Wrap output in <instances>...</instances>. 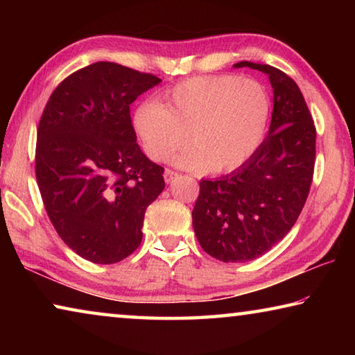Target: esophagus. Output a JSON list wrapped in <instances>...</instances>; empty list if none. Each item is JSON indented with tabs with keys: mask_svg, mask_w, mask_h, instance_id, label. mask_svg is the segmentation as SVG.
<instances>
[{
	"mask_svg": "<svg viewBox=\"0 0 355 355\" xmlns=\"http://www.w3.org/2000/svg\"><path fill=\"white\" fill-rule=\"evenodd\" d=\"M177 177H178V172L172 171V169H166V171H164V180H166V183L173 182V178H177Z\"/></svg>",
	"mask_w": 355,
	"mask_h": 355,
	"instance_id": "esophagus-1",
	"label": "esophagus"
}]
</instances>
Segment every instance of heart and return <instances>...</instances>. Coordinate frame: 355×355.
Here are the masks:
<instances>
[{"label":"heart","instance_id":"1","mask_svg":"<svg viewBox=\"0 0 355 355\" xmlns=\"http://www.w3.org/2000/svg\"><path fill=\"white\" fill-rule=\"evenodd\" d=\"M163 103L136 107L133 125L150 159L164 161L189 144L173 163L194 171L238 169L261 147L272 103L266 87L236 75L197 76L178 83Z\"/></svg>","mask_w":355,"mask_h":355}]
</instances>
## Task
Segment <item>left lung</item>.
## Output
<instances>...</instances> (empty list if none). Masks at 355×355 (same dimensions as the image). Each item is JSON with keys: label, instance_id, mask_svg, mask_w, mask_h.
Wrapping results in <instances>:
<instances>
[{"label": "left lung", "instance_id": "8db88e82", "mask_svg": "<svg viewBox=\"0 0 355 355\" xmlns=\"http://www.w3.org/2000/svg\"><path fill=\"white\" fill-rule=\"evenodd\" d=\"M269 76L274 110L268 137L249 161L218 180H200L192 227L202 249L244 263L286 236L307 200L315 171L316 128L293 78L268 64L241 61Z\"/></svg>", "mask_w": 355, "mask_h": 355}]
</instances>
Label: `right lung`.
I'll list each match as a JSON object with an SVG mask.
<instances>
[{
    "mask_svg": "<svg viewBox=\"0 0 355 355\" xmlns=\"http://www.w3.org/2000/svg\"><path fill=\"white\" fill-rule=\"evenodd\" d=\"M159 78L116 62L69 75L50 95L35 144V178L62 241L98 264L139 248L147 207L164 169L136 142L130 105Z\"/></svg>",
    "mask_w": 355,
    "mask_h": 355,
    "instance_id": "right-lung-1",
    "label": "right lung"
}]
</instances>
